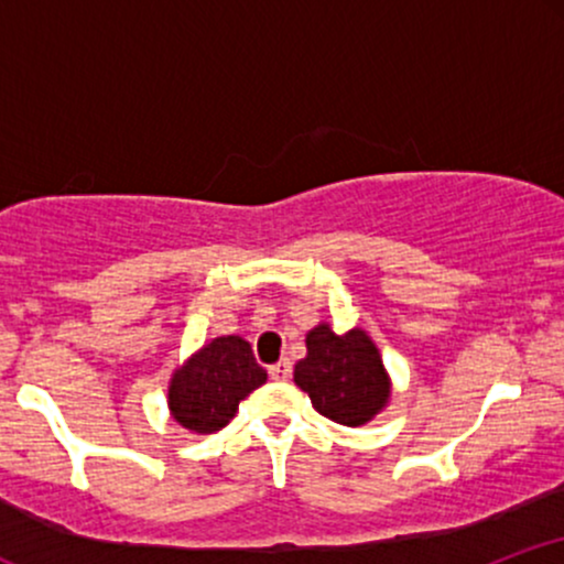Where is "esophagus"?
<instances>
[{
  "mask_svg": "<svg viewBox=\"0 0 564 564\" xmlns=\"http://www.w3.org/2000/svg\"><path fill=\"white\" fill-rule=\"evenodd\" d=\"M268 371H270V379H275V381L291 379V364H289V360H278V364L270 366Z\"/></svg>",
  "mask_w": 564,
  "mask_h": 564,
  "instance_id": "obj_1",
  "label": "esophagus"
}]
</instances>
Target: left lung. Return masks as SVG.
<instances>
[{"instance_id": "8db88e82", "label": "left lung", "mask_w": 564, "mask_h": 564, "mask_svg": "<svg viewBox=\"0 0 564 564\" xmlns=\"http://www.w3.org/2000/svg\"><path fill=\"white\" fill-rule=\"evenodd\" d=\"M304 341L307 355L294 366V381L315 411L345 426L371 422L390 400V377L371 336L364 328L334 334L321 323Z\"/></svg>"}]
</instances>
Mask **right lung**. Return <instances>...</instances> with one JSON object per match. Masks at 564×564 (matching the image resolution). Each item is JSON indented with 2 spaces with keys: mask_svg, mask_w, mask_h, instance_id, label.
Here are the masks:
<instances>
[{
  "mask_svg": "<svg viewBox=\"0 0 564 564\" xmlns=\"http://www.w3.org/2000/svg\"><path fill=\"white\" fill-rule=\"evenodd\" d=\"M268 381L251 345L241 336H217L185 360L170 381L172 419L198 435L223 430L238 403Z\"/></svg>",
  "mask_w": 564,
  "mask_h": 564,
  "instance_id": "add662e5",
  "label": "right lung"
}]
</instances>
